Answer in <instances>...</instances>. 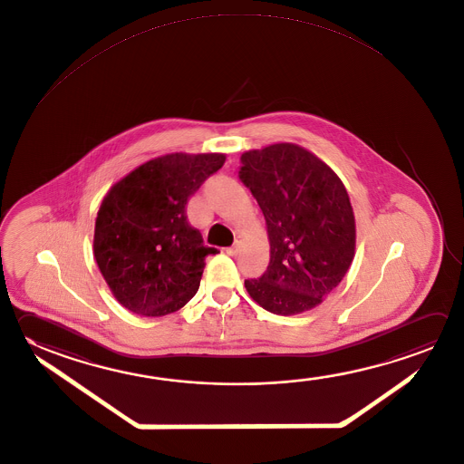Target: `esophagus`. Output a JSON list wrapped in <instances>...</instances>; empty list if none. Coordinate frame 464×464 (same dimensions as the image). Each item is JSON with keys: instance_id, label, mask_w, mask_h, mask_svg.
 I'll return each instance as SVG.
<instances>
[{"instance_id": "1", "label": "esophagus", "mask_w": 464, "mask_h": 464, "mask_svg": "<svg viewBox=\"0 0 464 464\" xmlns=\"http://www.w3.org/2000/svg\"><path fill=\"white\" fill-rule=\"evenodd\" d=\"M240 244H242V240H240V237H236V242L232 246H228L227 253L230 256H236L238 255V250H240Z\"/></svg>"}]
</instances>
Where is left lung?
I'll return each mask as SVG.
<instances>
[{"instance_id":"8db88e82","label":"left lung","mask_w":464,"mask_h":464,"mask_svg":"<svg viewBox=\"0 0 464 464\" xmlns=\"http://www.w3.org/2000/svg\"><path fill=\"white\" fill-rule=\"evenodd\" d=\"M242 179L262 209L270 265L245 279L253 301L278 315L311 311L343 279L354 256V216L342 179L295 143L240 157Z\"/></svg>"}]
</instances>
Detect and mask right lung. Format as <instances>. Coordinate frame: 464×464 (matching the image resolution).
<instances>
[{"label": "right lung", "instance_id": "add662e5", "mask_svg": "<svg viewBox=\"0 0 464 464\" xmlns=\"http://www.w3.org/2000/svg\"><path fill=\"white\" fill-rule=\"evenodd\" d=\"M224 161V153H169L137 167L104 196L94 258L127 311L160 317L198 293L204 260L218 250L189 226L186 202Z\"/></svg>", "mask_w": 464, "mask_h": 464}]
</instances>
